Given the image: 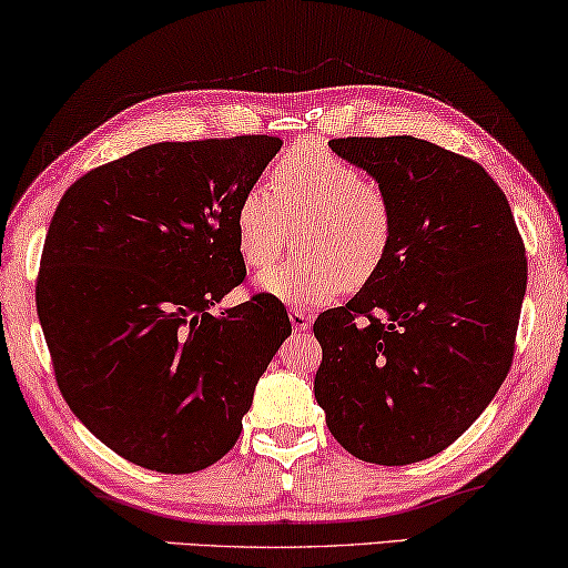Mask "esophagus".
I'll return each instance as SVG.
<instances>
[{"instance_id": "esophagus-1", "label": "esophagus", "mask_w": 568, "mask_h": 568, "mask_svg": "<svg viewBox=\"0 0 568 568\" xmlns=\"http://www.w3.org/2000/svg\"><path fill=\"white\" fill-rule=\"evenodd\" d=\"M287 316H291V323H293L295 331H308L311 328V313L308 311L291 308V313H287Z\"/></svg>"}]
</instances>
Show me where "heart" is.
I'll return each instance as SVG.
<instances>
[{"mask_svg":"<svg viewBox=\"0 0 568 568\" xmlns=\"http://www.w3.org/2000/svg\"><path fill=\"white\" fill-rule=\"evenodd\" d=\"M301 252L257 277L291 305H323L362 291L382 273L397 237V212L379 179L321 143H295L275 159L270 186L252 184L235 206L245 265L267 267L291 245Z\"/></svg>","mask_w":568,"mask_h":568,"instance_id":"b5f03b06","label":"heart"}]
</instances>
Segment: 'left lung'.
Returning a JSON list of instances; mask_svg holds the SVG:
<instances>
[{"label":"left lung","mask_w":568,"mask_h":568,"mask_svg":"<svg viewBox=\"0 0 568 568\" xmlns=\"http://www.w3.org/2000/svg\"><path fill=\"white\" fill-rule=\"evenodd\" d=\"M328 146L386 186L392 255L313 323L316 399L358 460L409 465L453 445L506 382L528 263L503 189L478 161L414 136Z\"/></svg>","instance_id":"1"}]
</instances>
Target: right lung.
<instances>
[{
  "instance_id": "obj_1",
  "label": "right lung",
  "mask_w": 568,
  "mask_h": 568,
  "mask_svg": "<svg viewBox=\"0 0 568 568\" xmlns=\"http://www.w3.org/2000/svg\"><path fill=\"white\" fill-rule=\"evenodd\" d=\"M281 146L151 143L90 169L52 214L34 298L55 382L129 463L182 475L227 455L291 336L275 295L212 313L247 275L235 206Z\"/></svg>"
}]
</instances>
